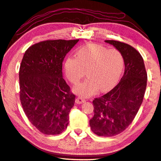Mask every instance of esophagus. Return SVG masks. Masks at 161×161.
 Here are the masks:
<instances>
[{
    "label": "esophagus",
    "instance_id": "obj_1",
    "mask_svg": "<svg viewBox=\"0 0 161 161\" xmlns=\"http://www.w3.org/2000/svg\"><path fill=\"white\" fill-rule=\"evenodd\" d=\"M85 101V99L83 98L82 97H77V98H76L75 100V102L78 104H80V103H84V102Z\"/></svg>",
    "mask_w": 161,
    "mask_h": 161
}]
</instances>
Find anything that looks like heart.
Returning <instances> with one entry per match:
<instances>
[{
  "mask_svg": "<svg viewBox=\"0 0 161 161\" xmlns=\"http://www.w3.org/2000/svg\"><path fill=\"white\" fill-rule=\"evenodd\" d=\"M124 68V58L117 49H108L98 43H88L69 56L64 63V73L72 84H77L84 76L88 78L75 86L74 92L89 97L98 92H108L118 83Z\"/></svg>",
  "mask_w": 161,
  "mask_h": 161,
  "instance_id": "b5f03b06",
  "label": "heart"
}]
</instances>
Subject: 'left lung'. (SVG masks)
Wrapping results in <instances>:
<instances>
[{
	"instance_id": "1",
	"label": "left lung",
	"mask_w": 161,
	"mask_h": 161,
	"mask_svg": "<svg viewBox=\"0 0 161 161\" xmlns=\"http://www.w3.org/2000/svg\"><path fill=\"white\" fill-rule=\"evenodd\" d=\"M105 42L122 53L125 72L112 90L93 101L94 115L89 124L98 136H113L126 130L135 118L147 88V73L142 56L132 46L118 41Z\"/></svg>"
}]
</instances>
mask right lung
<instances>
[{
    "label": "right lung",
    "mask_w": 161,
    "mask_h": 161,
    "mask_svg": "<svg viewBox=\"0 0 161 161\" xmlns=\"http://www.w3.org/2000/svg\"><path fill=\"white\" fill-rule=\"evenodd\" d=\"M78 41H43L31 46L23 56L20 101L29 120L44 134H60L69 123L75 95L63 78V61Z\"/></svg>",
    "instance_id": "right-lung-1"
}]
</instances>
